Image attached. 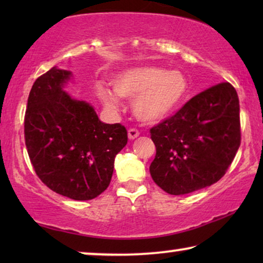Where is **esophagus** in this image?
I'll return each instance as SVG.
<instances>
[{"instance_id":"obj_1","label":"esophagus","mask_w":263,"mask_h":263,"mask_svg":"<svg viewBox=\"0 0 263 263\" xmlns=\"http://www.w3.org/2000/svg\"><path fill=\"white\" fill-rule=\"evenodd\" d=\"M140 135V133L136 129H129L128 130V138L129 140H135Z\"/></svg>"}]
</instances>
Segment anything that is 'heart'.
I'll return each mask as SVG.
<instances>
[{"mask_svg": "<svg viewBox=\"0 0 263 263\" xmlns=\"http://www.w3.org/2000/svg\"><path fill=\"white\" fill-rule=\"evenodd\" d=\"M111 87L96 84V95L104 106L117 111L120 98L133 99L134 116L143 123H159L179 110L189 95V80L179 70L157 66L125 69L111 79Z\"/></svg>", "mask_w": 263, "mask_h": 263, "instance_id": "obj_1", "label": "heart"}]
</instances>
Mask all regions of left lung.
Instances as JSON below:
<instances>
[{"instance_id": "left-lung-1", "label": "left lung", "mask_w": 263, "mask_h": 263, "mask_svg": "<svg viewBox=\"0 0 263 263\" xmlns=\"http://www.w3.org/2000/svg\"><path fill=\"white\" fill-rule=\"evenodd\" d=\"M151 138L157 153L149 172L164 192L183 195L214 184L240 145L236 89L222 82L201 92L151 129Z\"/></svg>"}]
</instances>
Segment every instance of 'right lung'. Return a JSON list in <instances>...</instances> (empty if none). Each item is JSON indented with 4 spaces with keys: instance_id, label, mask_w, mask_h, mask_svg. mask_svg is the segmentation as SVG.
Returning a JSON list of instances; mask_svg holds the SVG:
<instances>
[{
    "instance_id": "right-lung-1",
    "label": "right lung",
    "mask_w": 263,
    "mask_h": 263,
    "mask_svg": "<svg viewBox=\"0 0 263 263\" xmlns=\"http://www.w3.org/2000/svg\"><path fill=\"white\" fill-rule=\"evenodd\" d=\"M70 70L53 67L32 86L25 141L35 174L60 195L85 201L110 184L115 158L127 145L120 123L99 120L95 107L66 92Z\"/></svg>"
}]
</instances>
